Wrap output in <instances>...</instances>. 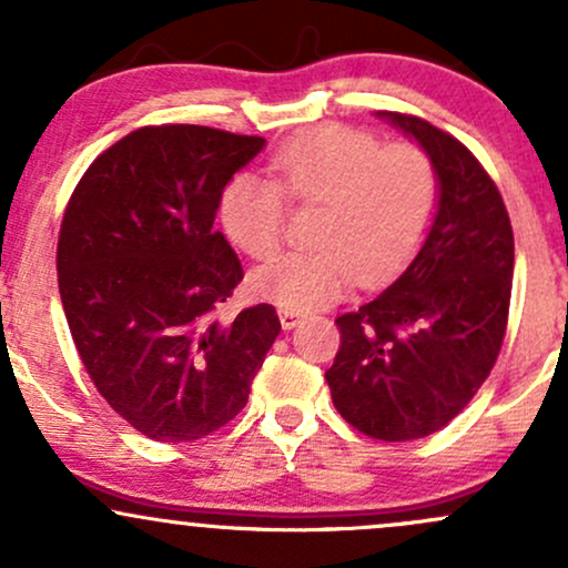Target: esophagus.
<instances>
[{
  "mask_svg": "<svg viewBox=\"0 0 568 568\" xmlns=\"http://www.w3.org/2000/svg\"><path fill=\"white\" fill-rule=\"evenodd\" d=\"M302 312H293V310H280V325H283L285 331L296 328L298 323H302Z\"/></svg>",
  "mask_w": 568,
  "mask_h": 568,
  "instance_id": "esophagus-1",
  "label": "esophagus"
}]
</instances>
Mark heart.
<instances>
[{"label": "heart", "instance_id": "b5f03b06", "mask_svg": "<svg viewBox=\"0 0 568 568\" xmlns=\"http://www.w3.org/2000/svg\"><path fill=\"white\" fill-rule=\"evenodd\" d=\"M270 175L237 173L221 192V224L251 258L285 237V197L323 202L317 247L293 251L253 275V291L283 310H317L352 280L384 283L403 270L433 224L438 173L416 143H384L349 125H317L272 154Z\"/></svg>", "mask_w": 568, "mask_h": 568}]
</instances>
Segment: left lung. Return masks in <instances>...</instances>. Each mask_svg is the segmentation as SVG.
Returning a JSON list of instances; mask_svg holds the SVG:
<instances>
[{
    "instance_id": "8db88e82",
    "label": "left lung",
    "mask_w": 568,
    "mask_h": 568,
    "mask_svg": "<svg viewBox=\"0 0 568 568\" xmlns=\"http://www.w3.org/2000/svg\"><path fill=\"white\" fill-rule=\"evenodd\" d=\"M384 116L433 160L438 213L408 270L336 317L342 344L325 379L352 427L400 443L446 427L491 374L507 331L515 243L499 189L465 143L422 116Z\"/></svg>"
}]
</instances>
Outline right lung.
<instances>
[{"instance_id":"add662e5","label":"right lung","mask_w":568,"mask_h":568,"mask_svg":"<svg viewBox=\"0 0 568 568\" xmlns=\"http://www.w3.org/2000/svg\"><path fill=\"white\" fill-rule=\"evenodd\" d=\"M262 135L205 125L128 133L71 192L58 232V291L80 361L130 427L200 440L245 408L280 334L272 304L230 323L216 310L243 280L213 221Z\"/></svg>"}]
</instances>
